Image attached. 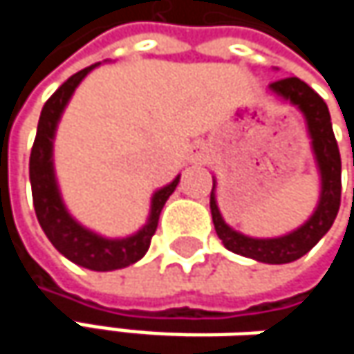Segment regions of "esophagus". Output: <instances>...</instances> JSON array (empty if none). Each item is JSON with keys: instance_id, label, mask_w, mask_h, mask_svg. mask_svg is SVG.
I'll use <instances>...</instances> for the list:
<instances>
[{"instance_id": "34e87169", "label": "esophagus", "mask_w": 354, "mask_h": 354, "mask_svg": "<svg viewBox=\"0 0 354 354\" xmlns=\"http://www.w3.org/2000/svg\"><path fill=\"white\" fill-rule=\"evenodd\" d=\"M196 162H201V156H196Z\"/></svg>"}]
</instances>
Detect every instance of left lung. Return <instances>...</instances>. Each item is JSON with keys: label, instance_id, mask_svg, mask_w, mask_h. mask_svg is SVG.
I'll return each instance as SVG.
<instances>
[{"label": "left lung", "instance_id": "8db88e82", "mask_svg": "<svg viewBox=\"0 0 354 354\" xmlns=\"http://www.w3.org/2000/svg\"><path fill=\"white\" fill-rule=\"evenodd\" d=\"M268 90L304 114L308 135L312 139V153H314L319 174L318 205L304 225H299L297 230L285 236L250 238L225 223L217 207V196H215L217 182L213 178L211 215H213L215 232L227 250L252 258V260H258V262H266V264H287L308 254L332 227L338 207H340V166L342 164H340L338 143L332 131L330 112L318 94L299 77L277 80L268 86Z\"/></svg>", "mask_w": 354, "mask_h": 354}]
</instances>
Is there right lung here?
I'll return each instance as SVG.
<instances>
[{
    "instance_id": "add662e5",
    "label": "right lung",
    "mask_w": 354,
    "mask_h": 354,
    "mask_svg": "<svg viewBox=\"0 0 354 354\" xmlns=\"http://www.w3.org/2000/svg\"><path fill=\"white\" fill-rule=\"evenodd\" d=\"M100 63H94L75 75H71L42 106L40 118H38V129H36V139L30 151V184H32V201H35L36 219L50 240V244L57 248L65 258L71 262L106 272L124 268L129 264H135L145 256L149 250L151 238L158 230L160 213L170 198V194L176 190L180 176H176L170 184L162 186L160 190L153 192L151 196V207H149V217L147 223L135 232L133 236L127 238H104L88 227H84L73 215L67 211L57 176H55V164H53V143H55V133L61 120V114L65 106L69 104L75 88L82 84V80L96 69Z\"/></svg>"
}]
</instances>
